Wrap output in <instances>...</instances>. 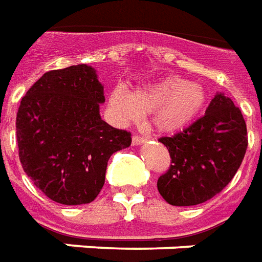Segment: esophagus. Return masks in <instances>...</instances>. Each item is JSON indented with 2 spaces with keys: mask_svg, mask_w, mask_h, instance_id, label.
Here are the masks:
<instances>
[{
  "mask_svg": "<svg viewBox=\"0 0 262 262\" xmlns=\"http://www.w3.org/2000/svg\"><path fill=\"white\" fill-rule=\"evenodd\" d=\"M144 141H146V137L133 136V139H132V144H133V146H140V144H143Z\"/></svg>",
  "mask_w": 262,
  "mask_h": 262,
  "instance_id": "obj_1",
  "label": "esophagus"
}]
</instances>
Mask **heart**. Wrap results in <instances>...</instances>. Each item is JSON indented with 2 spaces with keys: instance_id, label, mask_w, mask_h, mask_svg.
<instances>
[{
  "instance_id": "b5f03b06",
  "label": "heart",
  "mask_w": 262,
  "mask_h": 262,
  "mask_svg": "<svg viewBox=\"0 0 262 262\" xmlns=\"http://www.w3.org/2000/svg\"><path fill=\"white\" fill-rule=\"evenodd\" d=\"M207 104V90L197 82L170 76L148 83L130 94L115 90L110 97L112 111L121 121H135L150 114L151 125L161 133H175L189 126Z\"/></svg>"
}]
</instances>
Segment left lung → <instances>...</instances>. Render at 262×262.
I'll use <instances>...</instances> for the list:
<instances>
[{
    "mask_svg": "<svg viewBox=\"0 0 262 262\" xmlns=\"http://www.w3.org/2000/svg\"><path fill=\"white\" fill-rule=\"evenodd\" d=\"M160 141L172 164L157 182L158 191L168 204L189 207L212 199L233 179L247 150V127L233 101L216 93L204 116Z\"/></svg>",
    "mask_w": 262,
    "mask_h": 262,
    "instance_id": "left-lung-1",
    "label": "left lung"
}]
</instances>
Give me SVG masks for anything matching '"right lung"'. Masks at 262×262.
<instances>
[{
    "label": "right lung",
    "mask_w": 262,
    "mask_h": 262,
    "mask_svg": "<svg viewBox=\"0 0 262 262\" xmlns=\"http://www.w3.org/2000/svg\"><path fill=\"white\" fill-rule=\"evenodd\" d=\"M104 86L86 63L44 73L23 97L16 140L23 170L55 203H92L110 157L130 146V133L102 121Z\"/></svg>",
    "instance_id": "obj_1"
}]
</instances>
